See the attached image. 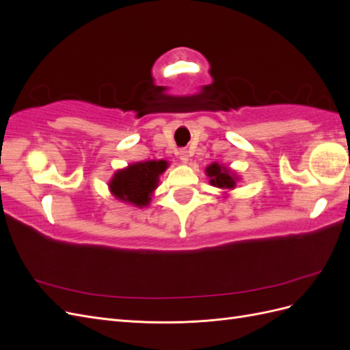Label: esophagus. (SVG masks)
Here are the masks:
<instances>
[{"instance_id": "esophagus-1", "label": "esophagus", "mask_w": 350, "mask_h": 350, "mask_svg": "<svg viewBox=\"0 0 350 350\" xmlns=\"http://www.w3.org/2000/svg\"><path fill=\"white\" fill-rule=\"evenodd\" d=\"M179 159H181V161L183 162H187L188 161V157H189V153H188V150L187 149H181V150H179Z\"/></svg>"}]
</instances>
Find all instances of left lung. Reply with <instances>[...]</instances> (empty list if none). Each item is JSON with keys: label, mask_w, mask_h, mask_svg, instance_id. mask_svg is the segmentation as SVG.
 Returning <instances> with one entry per match:
<instances>
[{"label": "left lung", "mask_w": 350, "mask_h": 350, "mask_svg": "<svg viewBox=\"0 0 350 350\" xmlns=\"http://www.w3.org/2000/svg\"><path fill=\"white\" fill-rule=\"evenodd\" d=\"M207 175L210 176V184L219 187V188H234L235 187V178L230 175L226 167L220 166L217 163H211L207 169Z\"/></svg>", "instance_id": "8db88e82"}]
</instances>
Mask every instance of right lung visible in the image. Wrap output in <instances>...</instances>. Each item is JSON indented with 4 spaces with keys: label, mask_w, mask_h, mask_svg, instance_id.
<instances>
[{
    "label": "right lung",
    "mask_w": 350,
    "mask_h": 350,
    "mask_svg": "<svg viewBox=\"0 0 350 350\" xmlns=\"http://www.w3.org/2000/svg\"><path fill=\"white\" fill-rule=\"evenodd\" d=\"M167 162L149 161L130 165L118 171L109 184L111 191L120 200L129 201L135 206L149 204L150 194L157 187L159 175L165 172Z\"/></svg>",
    "instance_id": "1"
}]
</instances>
